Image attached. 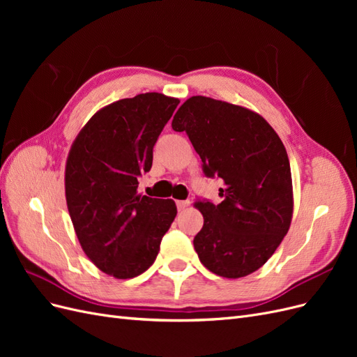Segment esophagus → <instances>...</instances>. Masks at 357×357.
<instances>
[{
    "label": "esophagus",
    "instance_id": "1",
    "mask_svg": "<svg viewBox=\"0 0 357 357\" xmlns=\"http://www.w3.org/2000/svg\"><path fill=\"white\" fill-rule=\"evenodd\" d=\"M176 204H177V208H178V211H181V210H185V208H188V207H189V205H190V201H177Z\"/></svg>",
    "mask_w": 357,
    "mask_h": 357
}]
</instances>
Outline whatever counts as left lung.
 <instances>
[{"label": "left lung", "mask_w": 357, "mask_h": 357, "mask_svg": "<svg viewBox=\"0 0 357 357\" xmlns=\"http://www.w3.org/2000/svg\"><path fill=\"white\" fill-rule=\"evenodd\" d=\"M172 129L186 131L205 176L223 181L220 204H193L204 218L193 238L201 264L225 278L257 271L283 241L294 215L282 139L259 113L201 95L181 104Z\"/></svg>", "instance_id": "obj_1"}]
</instances>
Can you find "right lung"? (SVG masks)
<instances>
[{
	"instance_id": "obj_1",
	"label": "right lung",
	"mask_w": 357,
	"mask_h": 357,
	"mask_svg": "<svg viewBox=\"0 0 357 357\" xmlns=\"http://www.w3.org/2000/svg\"><path fill=\"white\" fill-rule=\"evenodd\" d=\"M178 102L158 92L119 100L96 112L71 144L68 213L84 255L107 275L126 280L152 266L177 215L172 199L143 197L137 189Z\"/></svg>"
}]
</instances>
